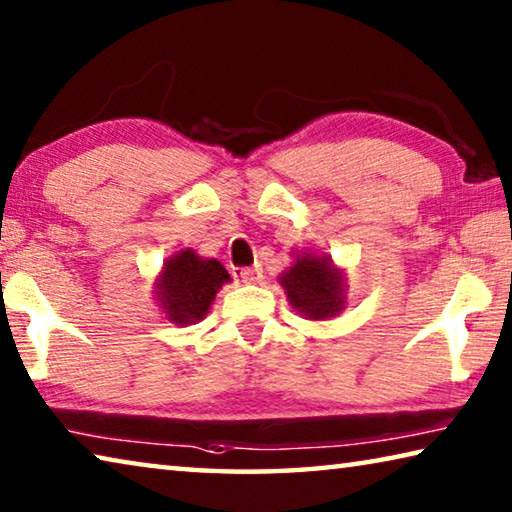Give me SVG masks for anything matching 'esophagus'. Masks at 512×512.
Returning <instances> with one entry per match:
<instances>
[{"instance_id": "esophagus-1", "label": "esophagus", "mask_w": 512, "mask_h": 512, "mask_svg": "<svg viewBox=\"0 0 512 512\" xmlns=\"http://www.w3.org/2000/svg\"><path fill=\"white\" fill-rule=\"evenodd\" d=\"M239 277L246 284H255V282L262 280V268H259V266H246V268H241V271H239Z\"/></svg>"}]
</instances>
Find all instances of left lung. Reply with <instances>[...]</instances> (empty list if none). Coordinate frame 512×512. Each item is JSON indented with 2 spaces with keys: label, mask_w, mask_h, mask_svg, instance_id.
Returning <instances> with one entry per match:
<instances>
[{
  "label": "left lung",
  "mask_w": 512,
  "mask_h": 512,
  "mask_svg": "<svg viewBox=\"0 0 512 512\" xmlns=\"http://www.w3.org/2000/svg\"><path fill=\"white\" fill-rule=\"evenodd\" d=\"M289 305L300 316L325 320L345 307V275L329 255L302 253L280 275Z\"/></svg>",
  "instance_id": "8db88e82"
}]
</instances>
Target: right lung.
<instances>
[{
	"label": "right lung",
	"mask_w": 512,
	"mask_h": 512,
	"mask_svg": "<svg viewBox=\"0 0 512 512\" xmlns=\"http://www.w3.org/2000/svg\"><path fill=\"white\" fill-rule=\"evenodd\" d=\"M225 282H230V275L221 262L203 259L192 248H185L164 262L155 280V296L171 323L194 325L210 311Z\"/></svg>",
	"instance_id": "obj_1"
}]
</instances>
